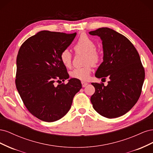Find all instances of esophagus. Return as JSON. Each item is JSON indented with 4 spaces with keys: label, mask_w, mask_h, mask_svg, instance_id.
<instances>
[{
    "label": "esophagus",
    "mask_w": 153,
    "mask_h": 153,
    "mask_svg": "<svg viewBox=\"0 0 153 153\" xmlns=\"http://www.w3.org/2000/svg\"><path fill=\"white\" fill-rule=\"evenodd\" d=\"M81 84H82V86L83 87H85L88 84L87 82H84V81H82L81 82Z\"/></svg>",
    "instance_id": "esophagus-1"
}]
</instances>
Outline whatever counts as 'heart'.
<instances>
[{
	"label": "heart",
	"mask_w": 153,
	"mask_h": 153,
	"mask_svg": "<svg viewBox=\"0 0 153 153\" xmlns=\"http://www.w3.org/2000/svg\"><path fill=\"white\" fill-rule=\"evenodd\" d=\"M74 50L76 53H85V64L86 66L75 68L70 73L73 78L80 80L89 79L92 71V65L96 66L100 61V53L96 50V45L94 41L87 35H82L74 46ZM60 60L66 68H70L72 62V55L68 50H64L60 53Z\"/></svg>",
	"instance_id": "obj_1"
}]
</instances>
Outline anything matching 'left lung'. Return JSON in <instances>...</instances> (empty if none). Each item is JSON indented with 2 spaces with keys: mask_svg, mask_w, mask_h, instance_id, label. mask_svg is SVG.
I'll return each mask as SVG.
<instances>
[{
  "mask_svg": "<svg viewBox=\"0 0 153 153\" xmlns=\"http://www.w3.org/2000/svg\"><path fill=\"white\" fill-rule=\"evenodd\" d=\"M102 40L103 62L96 77L110 78L108 85L92 83L95 92L91 101L102 116L112 119L130 110L139 99L145 78V70L137 49L126 37L108 27L89 32Z\"/></svg>",
  "mask_w": 153,
  "mask_h": 153,
  "instance_id": "8db88e82",
  "label": "left lung"
}]
</instances>
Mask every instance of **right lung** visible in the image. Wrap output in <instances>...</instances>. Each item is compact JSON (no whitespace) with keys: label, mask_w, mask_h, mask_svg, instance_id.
Wrapping results in <instances>:
<instances>
[{"label":"right lung","mask_w":153,"mask_h":153,"mask_svg":"<svg viewBox=\"0 0 153 153\" xmlns=\"http://www.w3.org/2000/svg\"><path fill=\"white\" fill-rule=\"evenodd\" d=\"M76 35L40 31L27 39L18 51L16 89L27 109L41 121L53 122L64 117L82 88L80 81L75 78L56 85L69 78L60 53Z\"/></svg>","instance_id":"right-lung-1"}]
</instances>
